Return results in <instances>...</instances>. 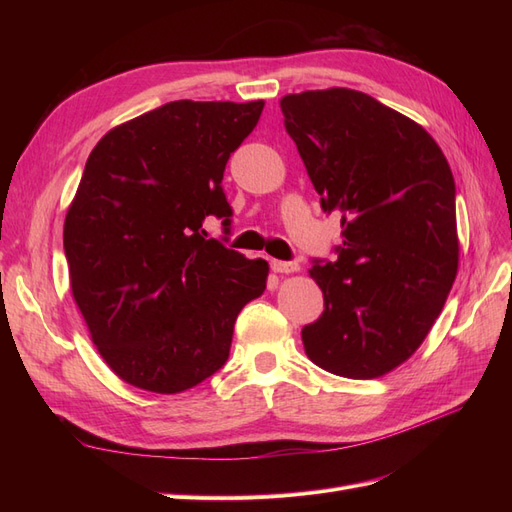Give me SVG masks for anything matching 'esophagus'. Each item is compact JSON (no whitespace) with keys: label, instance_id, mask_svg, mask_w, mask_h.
I'll use <instances>...</instances> for the list:
<instances>
[{"label":"esophagus","instance_id":"obj_1","mask_svg":"<svg viewBox=\"0 0 512 512\" xmlns=\"http://www.w3.org/2000/svg\"><path fill=\"white\" fill-rule=\"evenodd\" d=\"M271 269L275 273H294L299 271L297 262H286V260H271Z\"/></svg>","mask_w":512,"mask_h":512}]
</instances>
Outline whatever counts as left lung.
Returning <instances> with one entry per match:
<instances>
[{"mask_svg": "<svg viewBox=\"0 0 512 512\" xmlns=\"http://www.w3.org/2000/svg\"><path fill=\"white\" fill-rule=\"evenodd\" d=\"M280 106L322 209L344 228L337 260L309 269L324 312L301 331L305 354L335 376H384L423 344L457 277L451 166L423 126L363 91H303Z\"/></svg>", "mask_w": 512, "mask_h": 512, "instance_id": "left-lung-1", "label": "left lung"}]
</instances>
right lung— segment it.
Listing matches in <instances>:
<instances>
[{"instance_id": "obj_1", "label": "right lung", "mask_w": 512, "mask_h": 512, "mask_svg": "<svg viewBox=\"0 0 512 512\" xmlns=\"http://www.w3.org/2000/svg\"><path fill=\"white\" fill-rule=\"evenodd\" d=\"M265 102H168L106 132L68 207L72 297L106 365L136 389L175 395L218 371L267 260L207 239L232 209L224 168Z\"/></svg>"}]
</instances>
